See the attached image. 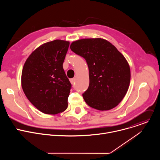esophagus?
<instances>
[{"label":"esophagus","instance_id":"obj_1","mask_svg":"<svg viewBox=\"0 0 160 160\" xmlns=\"http://www.w3.org/2000/svg\"><path fill=\"white\" fill-rule=\"evenodd\" d=\"M70 80L71 83H72L73 85H74V84H75V79H74V78H72V79H70Z\"/></svg>","mask_w":160,"mask_h":160}]
</instances>
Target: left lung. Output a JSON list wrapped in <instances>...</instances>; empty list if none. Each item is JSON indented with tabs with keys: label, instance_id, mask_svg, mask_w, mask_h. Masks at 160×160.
Masks as SVG:
<instances>
[{
	"label": "left lung",
	"instance_id": "left-lung-1",
	"mask_svg": "<svg viewBox=\"0 0 160 160\" xmlns=\"http://www.w3.org/2000/svg\"><path fill=\"white\" fill-rule=\"evenodd\" d=\"M71 50L83 57L89 71V86L83 94L85 102L100 111L111 109L126 95L130 81V66L118 49L101 38L73 42Z\"/></svg>",
	"mask_w": 160,
	"mask_h": 160
}]
</instances>
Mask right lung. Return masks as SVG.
Instances as JSON below:
<instances>
[{"label":"right lung","instance_id":"right-lung-1","mask_svg":"<svg viewBox=\"0 0 160 160\" xmlns=\"http://www.w3.org/2000/svg\"><path fill=\"white\" fill-rule=\"evenodd\" d=\"M70 42L55 40L42 44L28 56L22 68L21 87L30 102L49 115L68 108L72 85L62 64Z\"/></svg>","mask_w":160,"mask_h":160}]
</instances>
